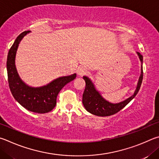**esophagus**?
Returning <instances> with one entry per match:
<instances>
[{
  "label": "esophagus",
  "mask_w": 159,
  "mask_h": 159,
  "mask_svg": "<svg viewBox=\"0 0 159 159\" xmlns=\"http://www.w3.org/2000/svg\"><path fill=\"white\" fill-rule=\"evenodd\" d=\"M87 72V70L84 68V67H79L77 69V74L78 75H80V76H82V75H86Z\"/></svg>",
  "instance_id": "obj_1"
}]
</instances>
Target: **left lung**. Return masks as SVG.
<instances>
[{
  "mask_svg": "<svg viewBox=\"0 0 159 159\" xmlns=\"http://www.w3.org/2000/svg\"><path fill=\"white\" fill-rule=\"evenodd\" d=\"M137 54L140 58L141 63L143 64V57L140 54V52H137ZM83 79L84 80L86 83L85 89L82 95V102L85 109L92 115L99 116H107L115 115L119 111L123 109L137 95L139 90H140L143 79V66L141 68V75L140 78H139L137 88H136L134 94L125 101L116 104L111 103L102 98L100 93L95 89L94 84L91 81L89 78L84 76Z\"/></svg>",
  "mask_w": 159,
  "mask_h": 159,
  "instance_id": "obj_1",
  "label": "left lung"
}]
</instances>
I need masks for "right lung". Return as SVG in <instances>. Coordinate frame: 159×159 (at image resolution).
Segmentation results:
<instances>
[{
    "mask_svg": "<svg viewBox=\"0 0 159 159\" xmlns=\"http://www.w3.org/2000/svg\"><path fill=\"white\" fill-rule=\"evenodd\" d=\"M30 30L21 33L16 38L7 54V71L11 93L21 106L30 112L44 114L54 109L59 91L70 82L75 79L76 74L61 77L41 87H30L20 79L15 67V56L19 44Z\"/></svg>",
    "mask_w": 159,
    "mask_h": 159,
    "instance_id": "obj_1",
    "label": "right lung"
}]
</instances>
